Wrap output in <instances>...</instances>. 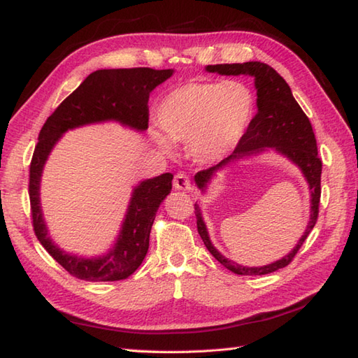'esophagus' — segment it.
Wrapping results in <instances>:
<instances>
[{"label":"esophagus","instance_id":"obj_1","mask_svg":"<svg viewBox=\"0 0 358 358\" xmlns=\"http://www.w3.org/2000/svg\"><path fill=\"white\" fill-rule=\"evenodd\" d=\"M173 187L178 191H192V183L185 172H178L173 178Z\"/></svg>","mask_w":358,"mask_h":358}]
</instances>
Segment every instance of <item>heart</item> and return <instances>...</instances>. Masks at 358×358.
<instances>
[{"label": "heart", "instance_id": "b5f03b06", "mask_svg": "<svg viewBox=\"0 0 358 358\" xmlns=\"http://www.w3.org/2000/svg\"><path fill=\"white\" fill-rule=\"evenodd\" d=\"M255 115L252 89L237 80L191 81L175 87L157 108L163 135L152 131L159 149L172 152V143H187L196 163L222 162L246 134Z\"/></svg>", "mask_w": 358, "mask_h": 358}]
</instances>
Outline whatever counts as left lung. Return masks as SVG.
Listing matches in <instances>:
<instances>
[{
  "label": "left lung",
  "instance_id": "obj_1",
  "mask_svg": "<svg viewBox=\"0 0 358 358\" xmlns=\"http://www.w3.org/2000/svg\"><path fill=\"white\" fill-rule=\"evenodd\" d=\"M206 71L220 75H234V77H237V75H249V77H252L257 89V115L250 121L246 134L243 135V138L229 157L220 162L217 166H212L206 171L195 173L194 180L196 187L201 192H206L212 178L215 177L218 171L224 169L226 166L237 163L246 157L258 155L266 150H275L277 154L283 155L299 167L303 177L308 181L310 192V215L306 231L303 232L291 252L281 257L280 260L266 266L248 268V266L235 263L229 260V258H226L222 252H218L209 238V232L201 215L200 204L195 203L199 234L204 246L215 257V260H218L224 268L232 271L234 273H237V275H264V273L275 272L292 262V258L299 252V249L317 223L318 204H320L322 194V159L318 158L313 126H310L306 113L301 110L299 103L295 101L291 87L287 86V83L269 64L260 62H248L243 64H214L206 66Z\"/></svg>",
  "mask_w": 358,
  "mask_h": 358
}]
</instances>
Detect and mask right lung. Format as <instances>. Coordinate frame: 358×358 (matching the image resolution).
<instances>
[{"label":"right lung","instance_id":"1","mask_svg":"<svg viewBox=\"0 0 358 358\" xmlns=\"http://www.w3.org/2000/svg\"><path fill=\"white\" fill-rule=\"evenodd\" d=\"M172 75L173 69L155 71L149 67L95 71L45 120L38 135L29 178L34 231L43 248L73 277L87 281H117L138 269L148 254L157 210L171 194L173 175L166 172L140 181L134 187L112 248L100 257H80L58 248L49 235L40 200L44 164L59 138L72 129L115 121L134 131H146L149 95Z\"/></svg>","mask_w":358,"mask_h":358}]
</instances>
